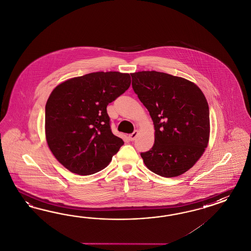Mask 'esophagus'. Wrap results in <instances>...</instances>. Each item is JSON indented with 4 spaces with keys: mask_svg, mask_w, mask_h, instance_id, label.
Instances as JSON below:
<instances>
[{
    "mask_svg": "<svg viewBox=\"0 0 251 251\" xmlns=\"http://www.w3.org/2000/svg\"><path fill=\"white\" fill-rule=\"evenodd\" d=\"M138 134H139V131H138V130H135L133 133L129 134V136H128V139H129L130 141H134L135 139H136V137L138 136Z\"/></svg>",
    "mask_w": 251,
    "mask_h": 251,
    "instance_id": "34e87169",
    "label": "esophagus"
}]
</instances>
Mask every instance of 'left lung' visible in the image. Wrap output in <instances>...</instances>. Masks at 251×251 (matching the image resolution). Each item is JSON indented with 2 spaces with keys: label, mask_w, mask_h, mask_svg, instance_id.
Here are the masks:
<instances>
[{
  "label": "left lung",
  "mask_w": 251,
  "mask_h": 251,
  "mask_svg": "<svg viewBox=\"0 0 251 251\" xmlns=\"http://www.w3.org/2000/svg\"><path fill=\"white\" fill-rule=\"evenodd\" d=\"M132 88L154 125V144L141 153L148 169L161 177L179 176L208 147L209 110L201 90L181 77L155 71L130 74Z\"/></svg>",
  "instance_id": "8db88e82"
}]
</instances>
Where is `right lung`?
<instances>
[{
  "instance_id": "add662e5",
  "label": "right lung",
  "mask_w": 251,
  "mask_h": 251,
  "mask_svg": "<svg viewBox=\"0 0 251 251\" xmlns=\"http://www.w3.org/2000/svg\"><path fill=\"white\" fill-rule=\"evenodd\" d=\"M130 85L128 74L98 72L56 86L45 106V137L68 171L91 175L109 165L123 145L111 132L108 104Z\"/></svg>"
}]
</instances>
